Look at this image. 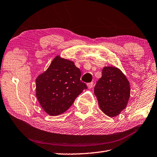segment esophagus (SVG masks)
<instances>
[{
	"label": "esophagus",
	"mask_w": 157,
	"mask_h": 157,
	"mask_svg": "<svg viewBox=\"0 0 157 157\" xmlns=\"http://www.w3.org/2000/svg\"><path fill=\"white\" fill-rule=\"evenodd\" d=\"M93 85H94V82H89L87 83V87L89 89H91V87H93Z\"/></svg>",
	"instance_id": "esophagus-1"
}]
</instances>
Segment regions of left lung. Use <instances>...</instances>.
Here are the masks:
<instances>
[{
  "mask_svg": "<svg viewBox=\"0 0 157 157\" xmlns=\"http://www.w3.org/2000/svg\"><path fill=\"white\" fill-rule=\"evenodd\" d=\"M130 92V84L126 76L115 67H105L102 77L94 87L100 109L109 117L116 116L125 109Z\"/></svg>",
  "mask_w": 157,
  "mask_h": 157,
  "instance_id": "obj_1",
  "label": "left lung"
}]
</instances>
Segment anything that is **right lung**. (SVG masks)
<instances>
[{
	"label": "right lung",
	"mask_w": 157,
	"mask_h": 157,
	"mask_svg": "<svg viewBox=\"0 0 157 157\" xmlns=\"http://www.w3.org/2000/svg\"><path fill=\"white\" fill-rule=\"evenodd\" d=\"M74 62L56 57L45 72L36 79V96L43 109L58 115L68 109L76 98L87 88Z\"/></svg>",
	"instance_id": "obj_1"
}]
</instances>
